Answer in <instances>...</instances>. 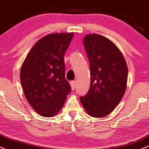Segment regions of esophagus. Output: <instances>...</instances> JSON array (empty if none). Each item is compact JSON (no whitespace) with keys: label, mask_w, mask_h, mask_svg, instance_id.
<instances>
[{"label":"esophagus","mask_w":149,"mask_h":149,"mask_svg":"<svg viewBox=\"0 0 149 149\" xmlns=\"http://www.w3.org/2000/svg\"><path fill=\"white\" fill-rule=\"evenodd\" d=\"M70 86H71L72 89H74V88H75V81H71L70 82Z\"/></svg>","instance_id":"34e87169"}]
</instances>
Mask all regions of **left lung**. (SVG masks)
Returning <instances> with one entry per match:
<instances>
[{
	"mask_svg": "<svg viewBox=\"0 0 149 149\" xmlns=\"http://www.w3.org/2000/svg\"><path fill=\"white\" fill-rule=\"evenodd\" d=\"M83 44L89 61L91 83L80 101L88 115L103 118L113 111L124 96L127 65L116 45L101 35H86Z\"/></svg>",
	"mask_w": 149,
	"mask_h": 149,
	"instance_id": "8db88e82",
	"label": "left lung"
}]
</instances>
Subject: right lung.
Segmentation results:
<instances>
[{
	"label": "right lung",
	"instance_id": "right-lung-1",
	"mask_svg": "<svg viewBox=\"0 0 149 149\" xmlns=\"http://www.w3.org/2000/svg\"><path fill=\"white\" fill-rule=\"evenodd\" d=\"M74 33L43 36L30 50L22 65L20 81L30 106L41 116L59 113L71 91L65 77L64 55Z\"/></svg>",
	"mask_w": 149,
	"mask_h": 149
}]
</instances>
